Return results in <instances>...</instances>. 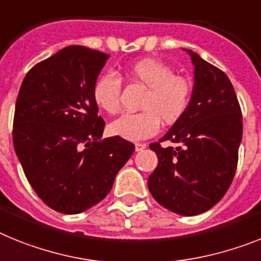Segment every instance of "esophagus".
<instances>
[{"instance_id":"esophagus-1","label":"esophagus","mask_w":261,"mask_h":261,"mask_svg":"<svg viewBox=\"0 0 261 261\" xmlns=\"http://www.w3.org/2000/svg\"><path fill=\"white\" fill-rule=\"evenodd\" d=\"M146 147H147V144H144V143H135V151H137V152H140V151H143Z\"/></svg>"}]
</instances>
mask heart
<instances>
[{"instance_id":"heart-1","label":"heart","mask_w":261,"mask_h":261,"mask_svg":"<svg viewBox=\"0 0 261 261\" xmlns=\"http://www.w3.org/2000/svg\"><path fill=\"white\" fill-rule=\"evenodd\" d=\"M130 80L144 85L147 93L140 109L143 112L127 113L110 123V133L130 142L144 140L156 135L160 121L173 124L189 109L192 84L185 77L176 76L174 69L156 59H143L127 68ZM121 79L113 72L99 74L93 85L92 96L96 105L108 114L121 108Z\"/></svg>"}]
</instances>
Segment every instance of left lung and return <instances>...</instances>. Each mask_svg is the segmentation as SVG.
I'll list each match as a JSON object with an SVG mask.
<instances>
[{
	"mask_svg": "<svg viewBox=\"0 0 261 261\" xmlns=\"http://www.w3.org/2000/svg\"><path fill=\"white\" fill-rule=\"evenodd\" d=\"M194 65L189 109L159 142L151 143L159 163L149 174L148 189L165 209L192 217L212 209L230 188L242 142V112L225 72L185 49Z\"/></svg>",
	"mask_w": 261,
	"mask_h": 261,
	"instance_id": "left-lung-1",
	"label": "left lung"
}]
</instances>
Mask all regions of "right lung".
I'll list each match as a JSON object with an SVG mask.
<instances>
[{"instance_id":"1","label":"right lung","mask_w":261,"mask_h":261,"mask_svg":"<svg viewBox=\"0 0 261 261\" xmlns=\"http://www.w3.org/2000/svg\"><path fill=\"white\" fill-rule=\"evenodd\" d=\"M109 55L69 46L29 71L15 103L13 143L27 180L51 209L79 214L102 201L135 146L101 140L92 96Z\"/></svg>"}]
</instances>
